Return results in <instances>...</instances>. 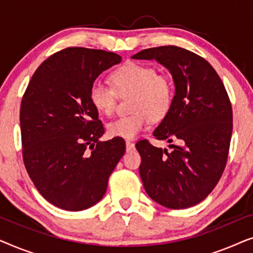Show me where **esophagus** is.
Segmentation results:
<instances>
[{
	"instance_id": "obj_1",
	"label": "esophagus",
	"mask_w": 253,
	"mask_h": 253,
	"mask_svg": "<svg viewBox=\"0 0 253 253\" xmlns=\"http://www.w3.org/2000/svg\"><path fill=\"white\" fill-rule=\"evenodd\" d=\"M126 152L133 151V150H134V144L131 143V141H126Z\"/></svg>"
}]
</instances>
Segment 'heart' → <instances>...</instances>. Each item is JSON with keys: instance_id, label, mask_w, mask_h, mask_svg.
<instances>
[{"instance_id": "b5f03b06", "label": "heart", "mask_w": 253, "mask_h": 253, "mask_svg": "<svg viewBox=\"0 0 253 253\" xmlns=\"http://www.w3.org/2000/svg\"><path fill=\"white\" fill-rule=\"evenodd\" d=\"M114 89L96 81L89 88V101L96 112L109 116L115 110L119 95H132L129 116H122L108 123L107 131L112 137L134 139L150 126L152 119L161 120L167 115L174 100V84L166 75L157 74L153 67L129 62L110 76Z\"/></svg>"}]
</instances>
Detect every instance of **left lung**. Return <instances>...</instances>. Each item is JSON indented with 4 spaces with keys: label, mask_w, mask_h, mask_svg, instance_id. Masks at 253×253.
<instances>
[{
    "label": "left lung",
    "mask_w": 253,
    "mask_h": 253,
    "mask_svg": "<svg viewBox=\"0 0 253 253\" xmlns=\"http://www.w3.org/2000/svg\"><path fill=\"white\" fill-rule=\"evenodd\" d=\"M131 57L155 60L175 85L171 108L153 136L177 145L168 152L147 140L136 144L145 191L167 209L195 206L212 192L227 164L233 110L223 83L209 62L181 47L148 48Z\"/></svg>",
    "instance_id": "left-lung-1"
}]
</instances>
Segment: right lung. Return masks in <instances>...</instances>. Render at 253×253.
<instances>
[{"mask_svg":"<svg viewBox=\"0 0 253 253\" xmlns=\"http://www.w3.org/2000/svg\"><path fill=\"white\" fill-rule=\"evenodd\" d=\"M121 61L110 51L67 48L41 63L23 96L24 165L41 196L58 209L99 203L126 152L122 138L100 140L105 129L89 101L95 79Z\"/></svg>","mask_w":253,"mask_h":253,"instance_id":"add662e5","label":"right lung"}]
</instances>
